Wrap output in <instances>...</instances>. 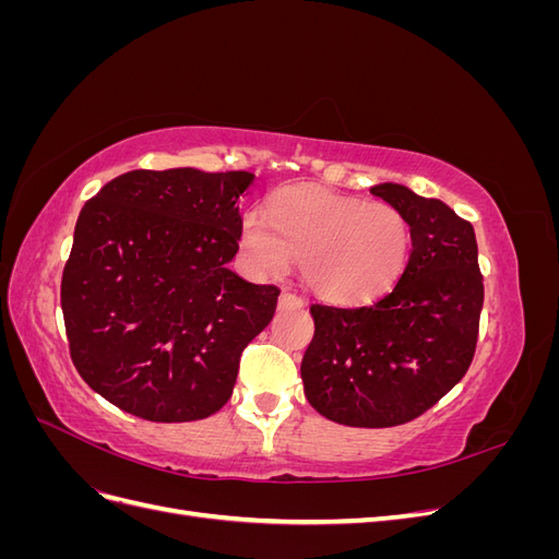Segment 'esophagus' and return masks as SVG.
<instances>
[{
  "instance_id": "1",
  "label": "esophagus",
  "mask_w": 559,
  "mask_h": 559,
  "mask_svg": "<svg viewBox=\"0 0 559 559\" xmlns=\"http://www.w3.org/2000/svg\"><path fill=\"white\" fill-rule=\"evenodd\" d=\"M280 306H282V308H300V306H302V298L284 289V292L280 294Z\"/></svg>"
}]
</instances>
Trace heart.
Wrapping results in <instances>:
<instances>
[{"label":"heart","mask_w":559,"mask_h":559,"mask_svg":"<svg viewBox=\"0 0 559 559\" xmlns=\"http://www.w3.org/2000/svg\"><path fill=\"white\" fill-rule=\"evenodd\" d=\"M242 218L240 245L261 275L300 261L302 282L321 298L370 300L392 289L411 257L413 233L389 202H364L319 186H289Z\"/></svg>","instance_id":"obj_1"}]
</instances>
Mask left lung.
Wrapping results in <instances>:
<instances>
[{"mask_svg":"<svg viewBox=\"0 0 559 559\" xmlns=\"http://www.w3.org/2000/svg\"><path fill=\"white\" fill-rule=\"evenodd\" d=\"M370 193L408 218V263L392 292L370 306L312 302L314 335L300 378L319 415L382 429L427 413L466 376L485 289L466 218L399 183L373 186Z\"/></svg>","mask_w":559,"mask_h":559,"instance_id":"1","label":"left lung"}]
</instances>
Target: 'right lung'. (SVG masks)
I'll return each mask as SVG.
<instances>
[{"label": "right lung", "mask_w": 559, "mask_h": 559, "mask_svg": "<svg viewBox=\"0 0 559 559\" xmlns=\"http://www.w3.org/2000/svg\"><path fill=\"white\" fill-rule=\"evenodd\" d=\"M251 173L132 170L83 205L60 302L79 376L148 421L224 408L280 289L228 270Z\"/></svg>", "instance_id": "add662e5"}]
</instances>
